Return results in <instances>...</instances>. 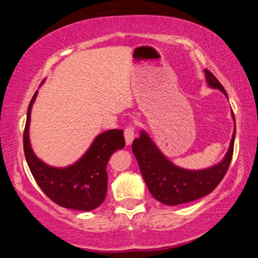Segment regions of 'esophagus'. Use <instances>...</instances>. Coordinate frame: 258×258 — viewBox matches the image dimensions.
<instances>
[{
  "label": "esophagus",
  "mask_w": 258,
  "mask_h": 258,
  "mask_svg": "<svg viewBox=\"0 0 258 258\" xmlns=\"http://www.w3.org/2000/svg\"><path fill=\"white\" fill-rule=\"evenodd\" d=\"M124 137H125V141H126V146H130L132 141L134 140V128L133 127H127L124 132Z\"/></svg>",
  "instance_id": "34e87169"
}]
</instances>
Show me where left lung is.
<instances>
[{
  "label": "left lung",
  "mask_w": 258,
  "mask_h": 258,
  "mask_svg": "<svg viewBox=\"0 0 258 258\" xmlns=\"http://www.w3.org/2000/svg\"><path fill=\"white\" fill-rule=\"evenodd\" d=\"M205 78L211 89L220 90L226 98V91L211 72L205 69ZM232 116L234 128L229 149L220 163L204 169H186L172 163L145 130L140 131V138L132 143V151L137 158L140 171L148 189L158 202L175 206L194 202L211 194L218 185L228 171L233 154L235 139V120Z\"/></svg>",
  "instance_id": "obj_1"
}]
</instances>
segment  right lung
Instances as JSON below:
<instances>
[{"mask_svg":"<svg viewBox=\"0 0 258 258\" xmlns=\"http://www.w3.org/2000/svg\"><path fill=\"white\" fill-rule=\"evenodd\" d=\"M37 94L38 91L30 100L24 132V151L30 172L42 191L56 205L75 211H93L106 198L108 160L125 147L123 130H108L97 135L75 163L63 167L51 166L35 155L30 145V113Z\"/></svg>","mask_w":258,"mask_h":258,"instance_id":"add662e5","label":"right lung"}]
</instances>
